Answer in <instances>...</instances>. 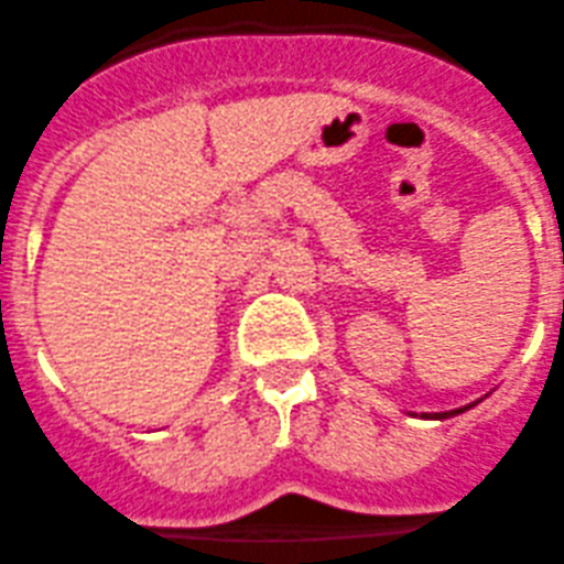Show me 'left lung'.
I'll use <instances>...</instances> for the list:
<instances>
[{"label":"left lung","instance_id":"8db88e82","mask_svg":"<svg viewBox=\"0 0 564 564\" xmlns=\"http://www.w3.org/2000/svg\"><path fill=\"white\" fill-rule=\"evenodd\" d=\"M470 406L474 404H468V406H459V410H448V412H423L421 417H434V421H443V417H452V415H459V412H465V410H470Z\"/></svg>","mask_w":564,"mask_h":564}]
</instances>
